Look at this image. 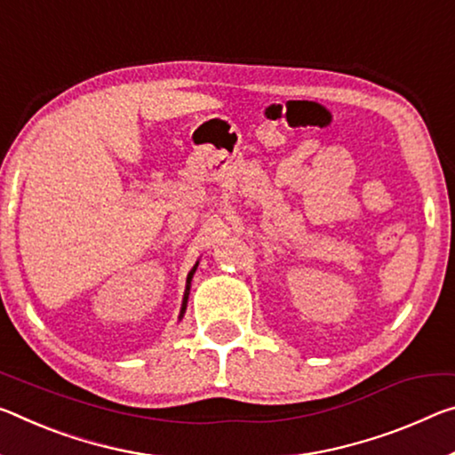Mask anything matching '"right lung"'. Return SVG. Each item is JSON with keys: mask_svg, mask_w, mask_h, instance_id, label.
<instances>
[{"mask_svg": "<svg viewBox=\"0 0 455 455\" xmlns=\"http://www.w3.org/2000/svg\"><path fill=\"white\" fill-rule=\"evenodd\" d=\"M196 267H198V263L192 267V271L188 273V279H186V291H184V301H182V309H180V318H182V315H184V312H186V304H188V293H190V281H192V277H194V273H196Z\"/></svg>", "mask_w": 455, "mask_h": 455, "instance_id": "right-lung-1", "label": "right lung"}]
</instances>
